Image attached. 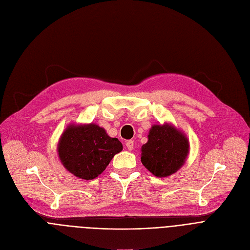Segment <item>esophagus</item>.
Instances as JSON below:
<instances>
[{"mask_svg": "<svg viewBox=\"0 0 250 250\" xmlns=\"http://www.w3.org/2000/svg\"><path fill=\"white\" fill-rule=\"evenodd\" d=\"M125 146H126L127 149H129V151H131V149L134 148V141H131V140H129V141H126V143H125Z\"/></svg>", "mask_w": 250, "mask_h": 250, "instance_id": "obj_1", "label": "esophagus"}]
</instances>
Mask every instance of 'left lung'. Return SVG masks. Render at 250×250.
I'll list each match as a JSON object with an SVG mask.
<instances>
[{
  "label": "left lung",
  "mask_w": 250,
  "mask_h": 250,
  "mask_svg": "<svg viewBox=\"0 0 250 250\" xmlns=\"http://www.w3.org/2000/svg\"><path fill=\"white\" fill-rule=\"evenodd\" d=\"M148 141L142 146L141 161L159 178L176 173L189 154L187 137L171 125H155L149 129Z\"/></svg>",
  "instance_id": "obj_1"
}]
</instances>
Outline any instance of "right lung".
<instances>
[{
	"instance_id": "obj_1",
	"label": "right lung",
	"mask_w": 250,
	"mask_h": 250,
	"mask_svg": "<svg viewBox=\"0 0 250 250\" xmlns=\"http://www.w3.org/2000/svg\"><path fill=\"white\" fill-rule=\"evenodd\" d=\"M58 155L65 169L77 178L92 180L101 175L123 145L95 124L70 125L58 143Z\"/></svg>"
}]
</instances>
